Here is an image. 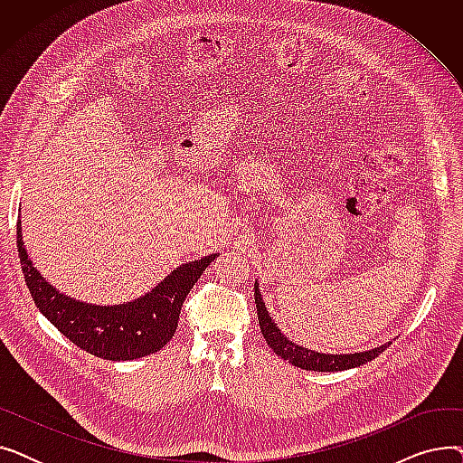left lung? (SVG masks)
I'll list each match as a JSON object with an SVG mask.
<instances>
[{
	"instance_id": "left-lung-1",
	"label": "left lung",
	"mask_w": 463,
	"mask_h": 463,
	"mask_svg": "<svg viewBox=\"0 0 463 463\" xmlns=\"http://www.w3.org/2000/svg\"><path fill=\"white\" fill-rule=\"evenodd\" d=\"M255 304H257L260 332L266 339V344H269V347L278 356H281L283 360H288L297 368L311 370V372H344V370L362 366V364H366V362H372L375 356H379L386 349V345H381L373 351L354 353V354H323V353L304 349V347L290 342V339L287 335H283L281 330L276 326V323L272 321L269 311H266L264 302L260 298L259 283H255Z\"/></svg>"
}]
</instances>
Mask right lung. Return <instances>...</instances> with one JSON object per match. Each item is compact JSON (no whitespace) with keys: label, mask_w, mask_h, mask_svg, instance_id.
Segmentation results:
<instances>
[{"label":"right lung","mask_w":463,"mask_h":463,"mask_svg":"<svg viewBox=\"0 0 463 463\" xmlns=\"http://www.w3.org/2000/svg\"><path fill=\"white\" fill-rule=\"evenodd\" d=\"M16 250L35 306L69 342L105 360H135L163 349L173 339L180 311L193 285L217 253L182 264L152 293L121 306H90L71 300L33 269L16 225Z\"/></svg>","instance_id":"add662e5"}]
</instances>
